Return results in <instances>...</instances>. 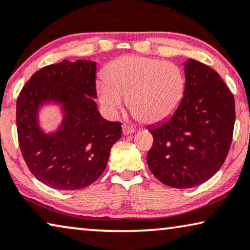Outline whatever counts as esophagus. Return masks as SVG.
<instances>
[{
	"label": "esophagus",
	"instance_id": "34e87169",
	"mask_svg": "<svg viewBox=\"0 0 250 250\" xmlns=\"http://www.w3.org/2000/svg\"><path fill=\"white\" fill-rule=\"evenodd\" d=\"M122 129H123V134H124V135H129V134L134 133V129L132 127H128V126H126V125H123Z\"/></svg>",
	"mask_w": 250,
	"mask_h": 250
}]
</instances>
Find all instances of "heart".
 <instances>
[{
	"mask_svg": "<svg viewBox=\"0 0 250 250\" xmlns=\"http://www.w3.org/2000/svg\"><path fill=\"white\" fill-rule=\"evenodd\" d=\"M98 100L110 116L123 108L146 124H157L177 110L185 95V75L178 65L152 57L127 55L104 68L96 85Z\"/></svg>",
	"mask_w": 250,
	"mask_h": 250,
	"instance_id": "obj_1",
	"label": "heart"
}]
</instances>
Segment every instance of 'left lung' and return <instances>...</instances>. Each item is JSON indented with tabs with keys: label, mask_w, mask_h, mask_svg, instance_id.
<instances>
[{
	"label": "left lung",
	"mask_w": 250,
	"mask_h": 250,
	"mask_svg": "<svg viewBox=\"0 0 250 250\" xmlns=\"http://www.w3.org/2000/svg\"><path fill=\"white\" fill-rule=\"evenodd\" d=\"M185 95L177 110L147 127L153 146L147 153L151 172L165 185H201L222 167L232 141L234 99L214 70L187 59Z\"/></svg>",
	"instance_id": "8db88e82"
}]
</instances>
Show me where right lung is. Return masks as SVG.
<instances>
[{"label": "right lung", "instance_id": "add662e5", "mask_svg": "<svg viewBox=\"0 0 250 250\" xmlns=\"http://www.w3.org/2000/svg\"><path fill=\"white\" fill-rule=\"evenodd\" d=\"M96 71L95 61L63 60L36 72L18 98L21 153L32 175L54 189L77 190L95 183L122 136L121 123L104 119L97 107ZM48 106L61 115L50 131L40 121Z\"/></svg>", "mask_w": 250, "mask_h": 250}]
</instances>
